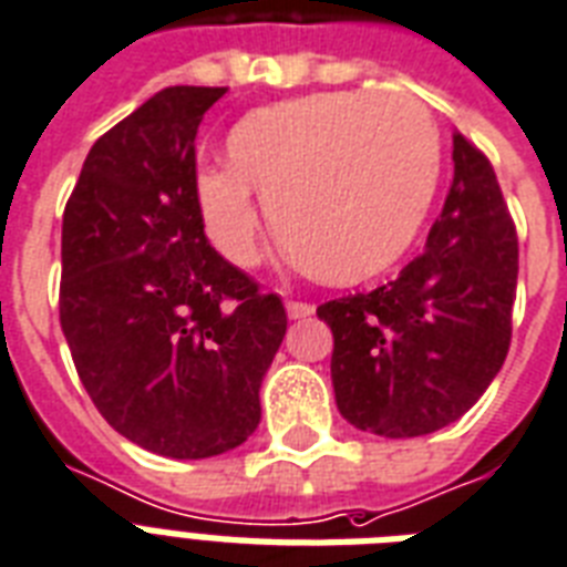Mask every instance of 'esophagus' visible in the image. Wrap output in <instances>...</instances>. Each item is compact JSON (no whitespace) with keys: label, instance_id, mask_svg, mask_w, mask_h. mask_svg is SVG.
<instances>
[{"label":"esophagus","instance_id":"obj_1","mask_svg":"<svg viewBox=\"0 0 567 567\" xmlns=\"http://www.w3.org/2000/svg\"><path fill=\"white\" fill-rule=\"evenodd\" d=\"M312 310H316V307L307 305V301H287L289 319H307V316H312Z\"/></svg>","mask_w":567,"mask_h":567}]
</instances>
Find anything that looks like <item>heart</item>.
Returning <instances> with one entry per match:
<instances>
[{
    "label": "heart",
    "mask_w": 567,
    "mask_h": 567,
    "mask_svg": "<svg viewBox=\"0 0 567 567\" xmlns=\"http://www.w3.org/2000/svg\"><path fill=\"white\" fill-rule=\"evenodd\" d=\"M230 163L196 175L207 237L228 260L260 255L262 198L305 269L330 284L386 271L412 246L442 169L436 116L410 93L333 90L246 113Z\"/></svg>",
    "instance_id": "heart-1"
}]
</instances>
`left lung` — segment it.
I'll use <instances>...</instances> for the list:
<instances>
[{"mask_svg": "<svg viewBox=\"0 0 567 567\" xmlns=\"http://www.w3.org/2000/svg\"><path fill=\"white\" fill-rule=\"evenodd\" d=\"M518 237L488 157L454 134V184L421 255L386 287L321 305L342 419L427 436L477 404L513 339Z\"/></svg>", "mask_w": 567, "mask_h": 567, "instance_id": "8db88e82", "label": "left lung"}]
</instances>
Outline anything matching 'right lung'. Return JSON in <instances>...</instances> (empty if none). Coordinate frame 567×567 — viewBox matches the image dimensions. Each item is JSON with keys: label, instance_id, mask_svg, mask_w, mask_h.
I'll list each match as a JSON object with an SVG mask.
<instances>
[{"label": "right lung", "instance_id": "right-lung-1", "mask_svg": "<svg viewBox=\"0 0 567 567\" xmlns=\"http://www.w3.org/2000/svg\"><path fill=\"white\" fill-rule=\"evenodd\" d=\"M228 87H166L93 143L61 230V328L102 419L169 460H207L260 424L287 333L205 237L196 134Z\"/></svg>", "mask_w": 567, "mask_h": 567}]
</instances>
